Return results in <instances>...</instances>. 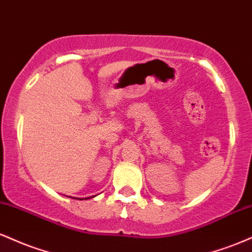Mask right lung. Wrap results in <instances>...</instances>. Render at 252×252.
<instances>
[{
    "instance_id": "1",
    "label": "right lung",
    "mask_w": 252,
    "mask_h": 252,
    "mask_svg": "<svg viewBox=\"0 0 252 252\" xmlns=\"http://www.w3.org/2000/svg\"><path fill=\"white\" fill-rule=\"evenodd\" d=\"M70 198H71V196H70ZM91 198H94V196H90V198H82L80 200H83V199H85V200H86V199H91ZM73 199H79V198H73Z\"/></svg>"
}]
</instances>
